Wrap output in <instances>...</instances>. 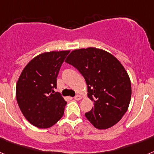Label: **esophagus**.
<instances>
[{"label":"esophagus","mask_w":154,"mask_h":154,"mask_svg":"<svg viewBox=\"0 0 154 154\" xmlns=\"http://www.w3.org/2000/svg\"><path fill=\"white\" fill-rule=\"evenodd\" d=\"M82 96L81 95H77L76 96H75L74 99H75V100H80V99H82Z\"/></svg>","instance_id":"obj_1"}]
</instances>
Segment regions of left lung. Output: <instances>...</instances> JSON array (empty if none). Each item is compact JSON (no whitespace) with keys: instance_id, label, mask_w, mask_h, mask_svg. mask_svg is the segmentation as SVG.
Returning <instances> with one entry per match:
<instances>
[{"instance_id":"1","label":"left lung","mask_w":154,"mask_h":154,"mask_svg":"<svg viewBox=\"0 0 154 154\" xmlns=\"http://www.w3.org/2000/svg\"><path fill=\"white\" fill-rule=\"evenodd\" d=\"M65 62L79 71L85 80L88 97L94 106L85 114L99 130L112 127L128 109L131 82L123 65L105 50L89 47L73 50Z\"/></svg>"}]
</instances>
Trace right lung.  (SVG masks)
Listing matches in <instances>:
<instances>
[{"mask_svg":"<svg viewBox=\"0 0 154 154\" xmlns=\"http://www.w3.org/2000/svg\"><path fill=\"white\" fill-rule=\"evenodd\" d=\"M70 51H51L32 58L16 85V98L24 116L41 129L51 127L64 114L66 102L56 89L61 65Z\"/></svg>","mask_w":154,"mask_h":154,"instance_id":"1","label":"right lung"}]
</instances>
